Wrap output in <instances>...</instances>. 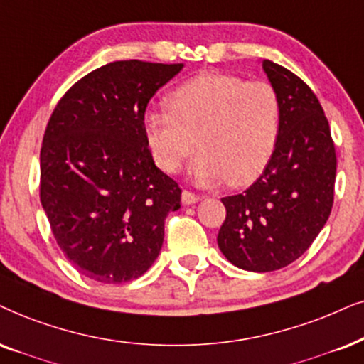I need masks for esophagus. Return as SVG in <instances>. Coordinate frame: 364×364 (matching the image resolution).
Wrapping results in <instances>:
<instances>
[{"instance_id":"obj_1","label":"esophagus","mask_w":364,"mask_h":364,"mask_svg":"<svg viewBox=\"0 0 364 364\" xmlns=\"http://www.w3.org/2000/svg\"><path fill=\"white\" fill-rule=\"evenodd\" d=\"M181 201L183 205H193L196 203V201H200V195H195V193L185 190L181 193Z\"/></svg>"}]
</instances>
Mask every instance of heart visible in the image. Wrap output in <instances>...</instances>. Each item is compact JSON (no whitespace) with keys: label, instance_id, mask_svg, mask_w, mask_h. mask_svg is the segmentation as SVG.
<instances>
[{"label":"heart","instance_id":"1","mask_svg":"<svg viewBox=\"0 0 364 364\" xmlns=\"http://www.w3.org/2000/svg\"><path fill=\"white\" fill-rule=\"evenodd\" d=\"M282 121L279 92L265 80H243L230 73H201L168 99V107L142 116L146 142L156 164L176 173L191 164L198 185L243 186L264 173L275 153Z\"/></svg>","mask_w":364,"mask_h":364}]
</instances>
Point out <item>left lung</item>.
Here are the masks:
<instances>
[{
    "instance_id": "left-lung-1",
    "label": "left lung",
    "mask_w": 364,
    "mask_h": 364,
    "mask_svg": "<svg viewBox=\"0 0 364 364\" xmlns=\"http://www.w3.org/2000/svg\"><path fill=\"white\" fill-rule=\"evenodd\" d=\"M279 92L282 121L275 153L242 195L222 198L227 218L218 247L250 272H272L297 260L328 222L334 200L336 151L319 100L291 70L264 60Z\"/></svg>"
}]
</instances>
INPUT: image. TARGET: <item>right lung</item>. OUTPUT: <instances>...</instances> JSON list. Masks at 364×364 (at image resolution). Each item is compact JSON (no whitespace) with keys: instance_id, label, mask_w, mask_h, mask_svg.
Here are the masks:
<instances>
[{"instance_id":"1","label":"right lung","mask_w":364,"mask_h":364,"mask_svg":"<svg viewBox=\"0 0 364 364\" xmlns=\"http://www.w3.org/2000/svg\"><path fill=\"white\" fill-rule=\"evenodd\" d=\"M183 63L112 62L60 99L40 151V200L63 255L85 277L122 284L158 259L178 183L154 164L142 116Z\"/></svg>"}]
</instances>
